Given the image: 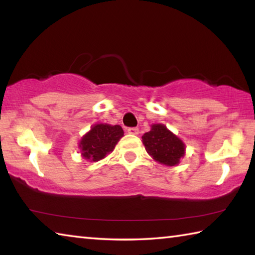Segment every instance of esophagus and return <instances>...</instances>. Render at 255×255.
<instances>
[{
    "label": "esophagus",
    "mask_w": 255,
    "mask_h": 255,
    "mask_svg": "<svg viewBox=\"0 0 255 255\" xmlns=\"http://www.w3.org/2000/svg\"><path fill=\"white\" fill-rule=\"evenodd\" d=\"M127 132L130 133V135H138V132H139V129L136 128V127H131V128L127 129Z\"/></svg>",
    "instance_id": "1"
}]
</instances>
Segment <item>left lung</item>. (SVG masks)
<instances>
[{"label": "left lung", "instance_id": "8db88e82", "mask_svg": "<svg viewBox=\"0 0 255 255\" xmlns=\"http://www.w3.org/2000/svg\"><path fill=\"white\" fill-rule=\"evenodd\" d=\"M141 139L146 152L155 161L164 165L174 166L184 156L185 145L183 141L162 124L152 125L150 130L145 132Z\"/></svg>", "mask_w": 255, "mask_h": 255}]
</instances>
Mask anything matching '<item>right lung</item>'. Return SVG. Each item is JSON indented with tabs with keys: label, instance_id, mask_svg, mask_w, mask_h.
<instances>
[{
	"label": "right lung",
	"instance_id": "1",
	"mask_svg": "<svg viewBox=\"0 0 255 255\" xmlns=\"http://www.w3.org/2000/svg\"><path fill=\"white\" fill-rule=\"evenodd\" d=\"M123 136L124 130L119 125H94L91 130L86 132L80 140L79 147L82 156L90 162L100 161L114 150Z\"/></svg>",
	"mask_w": 255,
	"mask_h": 255
}]
</instances>
